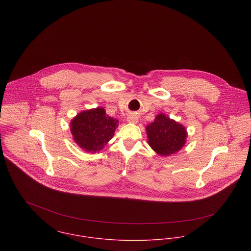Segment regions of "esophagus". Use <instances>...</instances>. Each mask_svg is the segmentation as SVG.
I'll list each match as a JSON object with an SVG mask.
<instances>
[{"label": "esophagus", "mask_w": 251, "mask_h": 251, "mask_svg": "<svg viewBox=\"0 0 251 251\" xmlns=\"http://www.w3.org/2000/svg\"><path fill=\"white\" fill-rule=\"evenodd\" d=\"M127 121H128L129 123L136 124V123H138V116H136V115H129V116L127 117Z\"/></svg>", "instance_id": "esophagus-1"}]
</instances>
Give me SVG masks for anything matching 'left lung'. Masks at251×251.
Returning <instances> with one entry per match:
<instances>
[{
	"mask_svg": "<svg viewBox=\"0 0 251 251\" xmlns=\"http://www.w3.org/2000/svg\"><path fill=\"white\" fill-rule=\"evenodd\" d=\"M146 131L148 144L161 156L178 152L187 138L185 127L163 113L155 116L154 121L146 126Z\"/></svg>",
	"mask_w": 251,
	"mask_h": 251,
	"instance_id": "obj_1",
	"label": "left lung"
}]
</instances>
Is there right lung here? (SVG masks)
I'll return each mask as SVG.
<instances>
[{
    "label": "right lung",
    "instance_id": "1",
    "mask_svg": "<svg viewBox=\"0 0 251 251\" xmlns=\"http://www.w3.org/2000/svg\"><path fill=\"white\" fill-rule=\"evenodd\" d=\"M119 121L106 115L102 107L78 113L71 122L74 142L86 152H100L109 142L118 127Z\"/></svg>",
    "mask_w": 251,
    "mask_h": 251
}]
</instances>
